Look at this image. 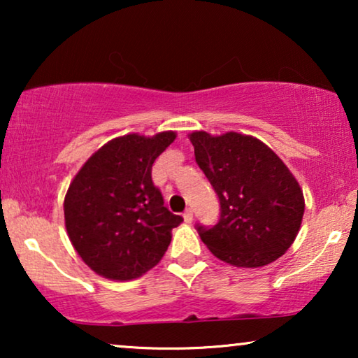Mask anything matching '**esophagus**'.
<instances>
[{"mask_svg":"<svg viewBox=\"0 0 358 358\" xmlns=\"http://www.w3.org/2000/svg\"><path fill=\"white\" fill-rule=\"evenodd\" d=\"M182 217H184V222L185 223H192L194 222V213H192V210H190V208L185 210Z\"/></svg>","mask_w":358,"mask_h":358,"instance_id":"obj_1","label":"esophagus"}]
</instances>
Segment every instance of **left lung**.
Here are the masks:
<instances>
[{
    "label": "left lung",
    "mask_w": 358,
    "mask_h": 358,
    "mask_svg": "<svg viewBox=\"0 0 358 358\" xmlns=\"http://www.w3.org/2000/svg\"><path fill=\"white\" fill-rule=\"evenodd\" d=\"M189 140L222 205L213 228L197 227L210 252L246 268L282 257L295 241L305 213L303 190L285 163L252 135L197 130Z\"/></svg>",
    "instance_id": "1"
}]
</instances>
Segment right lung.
I'll return each mask as SVG.
<instances>
[{
	"label": "right lung",
	"instance_id": "right-lung-1",
	"mask_svg": "<svg viewBox=\"0 0 358 358\" xmlns=\"http://www.w3.org/2000/svg\"><path fill=\"white\" fill-rule=\"evenodd\" d=\"M174 140L171 130L117 136L92 153L73 178L63 202L66 233L97 275L134 280L168 251L171 231L182 217L164 207L151 168Z\"/></svg>",
	"mask_w": 358,
	"mask_h": 358
}]
</instances>
